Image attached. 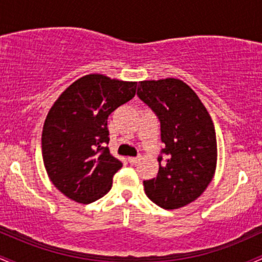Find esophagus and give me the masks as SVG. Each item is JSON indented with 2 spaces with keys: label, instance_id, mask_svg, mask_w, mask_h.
Returning <instances> with one entry per match:
<instances>
[{
  "label": "esophagus",
  "instance_id": "esophagus-1",
  "mask_svg": "<svg viewBox=\"0 0 262 262\" xmlns=\"http://www.w3.org/2000/svg\"><path fill=\"white\" fill-rule=\"evenodd\" d=\"M139 160H140V156H132V158H128V161L130 162V164H138V162H139Z\"/></svg>",
  "mask_w": 262,
  "mask_h": 262
}]
</instances>
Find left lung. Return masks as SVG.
Here are the masks:
<instances>
[{
  "instance_id": "8db88e82",
  "label": "left lung",
  "mask_w": 262,
  "mask_h": 262,
  "mask_svg": "<svg viewBox=\"0 0 262 262\" xmlns=\"http://www.w3.org/2000/svg\"><path fill=\"white\" fill-rule=\"evenodd\" d=\"M137 95L160 121L165 144L158 175L144 181L145 193L161 208H181L197 200L214 175V124L193 90L179 79L140 81Z\"/></svg>"
}]
</instances>
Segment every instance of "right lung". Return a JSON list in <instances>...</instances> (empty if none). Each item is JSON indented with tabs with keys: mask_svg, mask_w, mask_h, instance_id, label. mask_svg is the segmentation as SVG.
I'll return each instance as SVG.
<instances>
[{
	"mask_svg": "<svg viewBox=\"0 0 262 262\" xmlns=\"http://www.w3.org/2000/svg\"><path fill=\"white\" fill-rule=\"evenodd\" d=\"M137 82L91 74L71 83L48 113L41 152L50 181L66 197L91 203L112 187L123 164L110 152V114L135 96Z\"/></svg>",
	"mask_w": 262,
	"mask_h": 262,
	"instance_id": "1",
	"label": "right lung"
}]
</instances>
